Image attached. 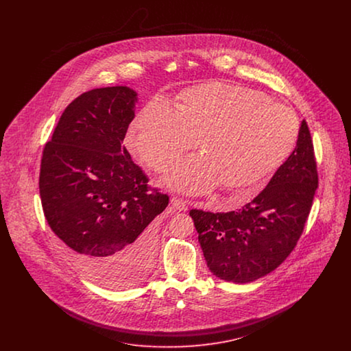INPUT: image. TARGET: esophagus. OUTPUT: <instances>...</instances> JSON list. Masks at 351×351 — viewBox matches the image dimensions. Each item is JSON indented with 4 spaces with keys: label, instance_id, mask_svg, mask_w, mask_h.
Masks as SVG:
<instances>
[{
    "label": "esophagus",
    "instance_id": "esophagus-1",
    "mask_svg": "<svg viewBox=\"0 0 351 351\" xmlns=\"http://www.w3.org/2000/svg\"><path fill=\"white\" fill-rule=\"evenodd\" d=\"M171 205H172L176 210H186V208H188V202L183 200V199H179V197H172Z\"/></svg>",
    "mask_w": 351,
    "mask_h": 351
}]
</instances>
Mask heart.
<instances>
[{
	"mask_svg": "<svg viewBox=\"0 0 351 351\" xmlns=\"http://www.w3.org/2000/svg\"><path fill=\"white\" fill-rule=\"evenodd\" d=\"M299 134V119L289 106L256 89L213 82L183 90L176 109L160 99L149 101L130 125L129 143L160 171L200 142V158L171 168L169 185L199 193L218 184L239 193L282 167Z\"/></svg>",
	"mask_w": 351,
	"mask_h": 351,
	"instance_id": "b5f03b06",
	"label": "heart"
}]
</instances>
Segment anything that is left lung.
Masks as SVG:
<instances>
[{"instance_id":"obj_1","label":"left lung","mask_w":351,"mask_h":351,"mask_svg":"<svg viewBox=\"0 0 351 351\" xmlns=\"http://www.w3.org/2000/svg\"><path fill=\"white\" fill-rule=\"evenodd\" d=\"M317 185L313 142L302 119L295 150L254 200L226 213L189 212L210 272L250 283L279 267L300 239Z\"/></svg>"}]
</instances>
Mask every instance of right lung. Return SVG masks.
<instances>
[{
  "label": "right lung",
  "instance_id": "right-lung-1",
  "mask_svg": "<svg viewBox=\"0 0 351 351\" xmlns=\"http://www.w3.org/2000/svg\"><path fill=\"white\" fill-rule=\"evenodd\" d=\"M135 102L136 93L122 85L84 92L63 112L40 160L51 230L68 261L108 288L147 276L155 255L150 222L169 201L123 146Z\"/></svg>",
  "mask_w": 351,
  "mask_h": 351
}]
</instances>
